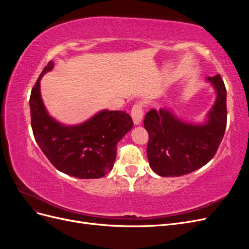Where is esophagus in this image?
I'll return each mask as SVG.
<instances>
[{
  "label": "esophagus",
  "instance_id": "34e87169",
  "mask_svg": "<svg viewBox=\"0 0 249 249\" xmlns=\"http://www.w3.org/2000/svg\"><path fill=\"white\" fill-rule=\"evenodd\" d=\"M131 116L133 118V122L135 124H139L141 123L142 116H143V109H142V105L140 103L134 105L131 110Z\"/></svg>",
  "mask_w": 249,
  "mask_h": 249
}]
</instances>
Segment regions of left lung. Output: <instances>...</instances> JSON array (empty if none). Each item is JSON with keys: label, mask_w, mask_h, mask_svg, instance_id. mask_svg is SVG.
<instances>
[{"label": "left lung", "mask_w": 249, "mask_h": 249, "mask_svg": "<svg viewBox=\"0 0 249 249\" xmlns=\"http://www.w3.org/2000/svg\"><path fill=\"white\" fill-rule=\"evenodd\" d=\"M208 80L217 100L203 125L182 123L167 110H150L144 118L149 166L161 177H180L206 165L217 153L227 127V89L219 73Z\"/></svg>", "instance_id": "1"}]
</instances>
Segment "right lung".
I'll return each mask as SVG.
<instances>
[{
  "instance_id": "add662e5",
  "label": "right lung",
  "mask_w": 249,
  "mask_h": 249,
  "mask_svg": "<svg viewBox=\"0 0 249 249\" xmlns=\"http://www.w3.org/2000/svg\"><path fill=\"white\" fill-rule=\"evenodd\" d=\"M44 67L32 88L30 113L34 138L42 153L59 171L80 178H99L113 168L116 145L133 126L124 111L105 110L88 122L64 126L48 115L40 96L39 81L53 69Z\"/></svg>"
}]
</instances>
